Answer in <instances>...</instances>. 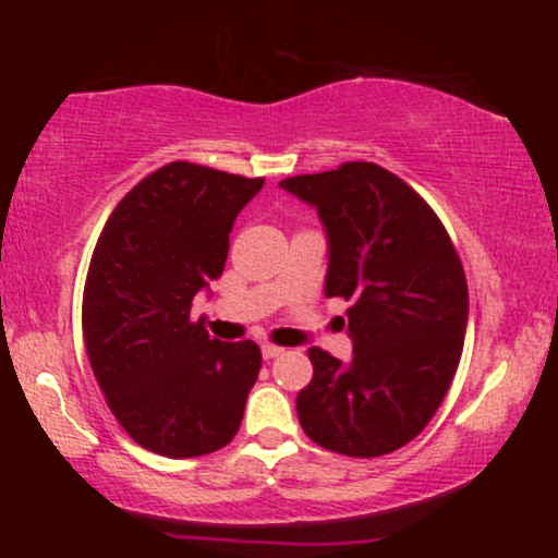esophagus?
<instances>
[{
    "label": "esophagus",
    "mask_w": 558,
    "mask_h": 558,
    "mask_svg": "<svg viewBox=\"0 0 558 558\" xmlns=\"http://www.w3.org/2000/svg\"><path fill=\"white\" fill-rule=\"evenodd\" d=\"M280 354H283V349H280V345L262 343V356H265V360H275V356H280Z\"/></svg>",
    "instance_id": "1"
}]
</instances>
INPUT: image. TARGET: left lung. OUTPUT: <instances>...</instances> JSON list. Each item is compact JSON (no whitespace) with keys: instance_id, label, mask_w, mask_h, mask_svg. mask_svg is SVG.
I'll return each mask as SVG.
<instances>
[{"instance_id":"8db88e82","label":"left lung","mask_w":558,"mask_h":558,"mask_svg":"<svg viewBox=\"0 0 558 558\" xmlns=\"http://www.w3.org/2000/svg\"><path fill=\"white\" fill-rule=\"evenodd\" d=\"M315 204L330 239L325 296L351 301L349 364L312 345L296 412L317 446L373 459L407 446L446 399L464 349L470 293L451 235L399 175L343 162L280 181Z\"/></svg>"}]
</instances>
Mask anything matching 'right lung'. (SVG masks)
Here are the masks:
<instances>
[{
    "label": "right lung",
    "mask_w": 558,
    "mask_h": 558,
    "mask_svg": "<svg viewBox=\"0 0 558 558\" xmlns=\"http://www.w3.org/2000/svg\"><path fill=\"white\" fill-rule=\"evenodd\" d=\"M262 183L181 159L133 185L101 228L83 343L107 407L146 451L204 457L239 433L262 351L217 341L191 301L220 278L233 220Z\"/></svg>",
    "instance_id": "right-lung-1"
}]
</instances>
